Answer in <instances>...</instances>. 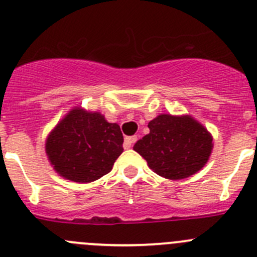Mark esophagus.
<instances>
[{
  "mask_svg": "<svg viewBox=\"0 0 257 257\" xmlns=\"http://www.w3.org/2000/svg\"><path fill=\"white\" fill-rule=\"evenodd\" d=\"M136 141H137V136H127L125 137V144H123V146H125V149H131L132 145H134Z\"/></svg>",
  "mask_w": 257,
  "mask_h": 257,
  "instance_id": "esophagus-1",
  "label": "esophagus"
}]
</instances>
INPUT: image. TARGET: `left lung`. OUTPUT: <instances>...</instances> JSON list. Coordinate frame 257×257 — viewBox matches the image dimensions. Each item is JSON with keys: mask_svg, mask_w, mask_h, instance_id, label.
<instances>
[{"mask_svg": "<svg viewBox=\"0 0 257 257\" xmlns=\"http://www.w3.org/2000/svg\"><path fill=\"white\" fill-rule=\"evenodd\" d=\"M150 134L135 144L134 150L154 172L169 180L196 174L206 165L212 150V136L189 115L164 113L149 122Z\"/></svg>", "mask_w": 257, "mask_h": 257, "instance_id": "obj_1", "label": "left lung"}]
</instances>
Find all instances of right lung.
Instances as JSON below:
<instances>
[{
	"label": "right lung",
	"instance_id": "add662e5",
	"mask_svg": "<svg viewBox=\"0 0 257 257\" xmlns=\"http://www.w3.org/2000/svg\"><path fill=\"white\" fill-rule=\"evenodd\" d=\"M122 144L117 123L107 122L100 112L75 107L48 135L46 154L60 176L86 184L112 170Z\"/></svg>",
	"mask_w": 257,
	"mask_h": 257
}]
</instances>
